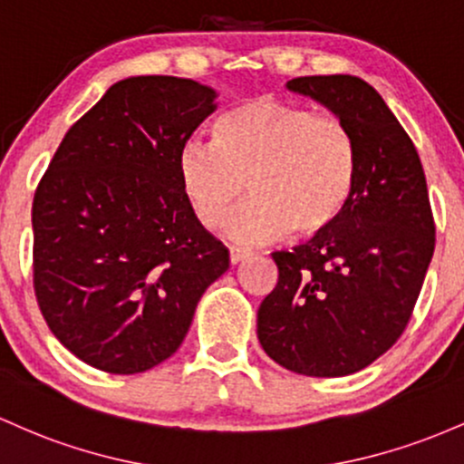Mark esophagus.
Wrapping results in <instances>:
<instances>
[{
	"label": "esophagus",
	"instance_id": "obj_1",
	"mask_svg": "<svg viewBox=\"0 0 464 464\" xmlns=\"http://www.w3.org/2000/svg\"><path fill=\"white\" fill-rule=\"evenodd\" d=\"M249 256H252V254H249L247 249H237V247L230 249V263H232V265L243 263V260L249 258Z\"/></svg>",
	"mask_w": 464,
	"mask_h": 464
}]
</instances>
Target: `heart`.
I'll use <instances>...</instances> for the list:
<instances>
[{
  "instance_id": "b5f03b06",
  "label": "heart",
  "mask_w": 464,
  "mask_h": 464,
  "mask_svg": "<svg viewBox=\"0 0 464 464\" xmlns=\"http://www.w3.org/2000/svg\"><path fill=\"white\" fill-rule=\"evenodd\" d=\"M212 144L188 140L177 153L186 204L206 230L227 223L237 243L278 241L291 230L311 238L329 232L357 186L351 129L333 116L274 96H256L221 113Z\"/></svg>"
}]
</instances>
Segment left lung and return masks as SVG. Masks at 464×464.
I'll use <instances>...</instances> for the list:
<instances>
[{"label": "left lung", "instance_id": "1", "mask_svg": "<svg viewBox=\"0 0 464 464\" xmlns=\"http://www.w3.org/2000/svg\"><path fill=\"white\" fill-rule=\"evenodd\" d=\"M355 138L351 204L329 232L272 258L278 283L260 302L263 351L291 372L344 377L382 357L412 317L436 243L423 166L383 98L348 74L287 82Z\"/></svg>", "mask_w": 464, "mask_h": 464}]
</instances>
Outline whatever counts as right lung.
<instances>
[{"label": "right lung", "mask_w": 464, "mask_h": 464, "mask_svg": "<svg viewBox=\"0 0 464 464\" xmlns=\"http://www.w3.org/2000/svg\"><path fill=\"white\" fill-rule=\"evenodd\" d=\"M215 98L190 78H124L72 124L36 186V302L56 340L98 371L169 359L230 267L177 179V153Z\"/></svg>", "instance_id": "1"}]
</instances>
